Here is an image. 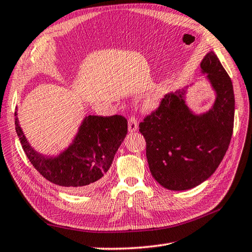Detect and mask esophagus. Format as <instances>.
Returning a JSON list of instances; mask_svg holds the SVG:
<instances>
[{"instance_id": "34e87169", "label": "esophagus", "mask_w": 252, "mask_h": 252, "mask_svg": "<svg viewBox=\"0 0 252 252\" xmlns=\"http://www.w3.org/2000/svg\"><path fill=\"white\" fill-rule=\"evenodd\" d=\"M127 128H128V132H130V133L136 132L138 130V122H137V119L135 118V117H131V118L128 119Z\"/></svg>"}]
</instances>
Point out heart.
I'll list each match as a JSON object with an SVG mask.
<instances>
[{"label":"heart","mask_w":252,"mask_h":252,"mask_svg":"<svg viewBox=\"0 0 252 252\" xmlns=\"http://www.w3.org/2000/svg\"><path fill=\"white\" fill-rule=\"evenodd\" d=\"M161 99V94L159 91H155L153 93H150L147 96H146L143 99V108L145 109H153L156 106H158V104H159Z\"/></svg>","instance_id":"b5f03b06"}]
</instances>
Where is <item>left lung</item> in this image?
I'll use <instances>...</instances> for the list:
<instances>
[{
	"instance_id": "1",
	"label": "left lung",
	"mask_w": 252,
	"mask_h": 252,
	"mask_svg": "<svg viewBox=\"0 0 252 252\" xmlns=\"http://www.w3.org/2000/svg\"><path fill=\"white\" fill-rule=\"evenodd\" d=\"M201 73L206 74L216 94L207 112L195 114L187 105L186 87L167 93L159 108L139 125L150 173L168 190H189L204 183L231 142L235 110L231 78L214 51L203 58Z\"/></svg>"
}]
</instances>
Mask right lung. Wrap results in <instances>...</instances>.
I'll use <instances>...</instances> for the list:
<instances>
[{"label": "right lung", "mask_w": 252, "mask_h": 252, "mask_svg": "<svg viewBox=\"0 0 252 252\" xmlns=\"http://www.w3.org/2000/svg\"><path fill=\"white\" fill-rule=\"evenodd\" d=\"M15 113L16 132L32 165L50 183L73 193L95 189L112 165L127 133L125 117L86 116L73 142L57 156H46L29 143Z\"/></svg>", "instance_id": "right-lung-1"}]
</instances>
